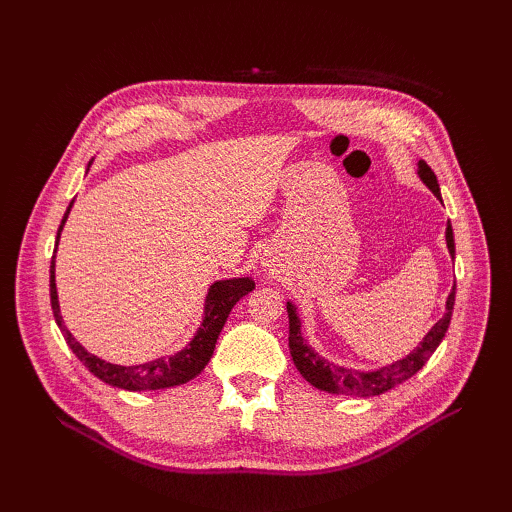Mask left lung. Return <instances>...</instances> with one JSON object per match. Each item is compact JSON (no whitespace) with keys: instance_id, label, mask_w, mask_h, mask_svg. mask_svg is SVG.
I'll return each instance as SVG.
<instances>
[{"instance_id":"obj_1","label":"left lung","mask_w":512,"mask_h":512,"mask_svg":"<svg viewBox=\"0 0 512 512\" xmlns=\"http://www.w3.org/2000/svg\"><path fill=\"white\" fill-rule=\"evenodd\" d=\"M416 173L427 185V188L433 192V196H436L442 203L440 185H438L436 175H433V170L423 160H418ZM446 247H448V254H451V258H455V239H453L451 222L446 224ZM453 305H455V286L446 299L444 316L436 324H433L431 331L423 337V342L418 344L410 354H406L404 359L393 361L389 365H382L378 369L356 371V369L339 367V365L327 361L324 356H320L312 346L305 342V337L301 333L299 309L292 301H288L286 309H288V320H290V335H288L290 356H292L294 365H297V369L301 371V376L320 391L335 393V395H350V397L382 395L386 391H391L393 386L414 376L416 371L429 361V356L436 352V348L442 342V337L448 331V324H451V316H453Z\"/></svg>"}]
</instances>
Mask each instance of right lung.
I'll return each mask as SVG.
<instances>
[{
	"label": "right lung",
	"mask_w": 512,
	"mask_h": 512,
	"mask_svg": "<svg viewBox=\"0 0 512 512\" xmlns=\"http://www.w3.org/2000/svg\"><path fill=\"white\" fill-rule=\"evenodd\" d=\"M89 166H91V162H89ZM89 166H87V170H89ZM72 205H74V200L66 209L64 220H61V226L57 230L55 254H57L61 230H64V224L68 220ZM55 254L51 260V307H53V316H55L59 331L64 333L66 344L72 348V352L76 356H79L81 363L91 371V374L106 384L117 386V389H126V391L170 389V386H179V384H185L192 378H196L211 359V354L215 350V342H218L220 331L224 329L230 309L235 307L237 301L241 297H245L247 292H252L256 286L252 277H228V280L213 282L207 290V297H205L203 322H200V327L196 329L190 342L185 344V348H181L179 352L170 354V356H162V359H153V361H147L141 365H117V363H108V361L100 359V356H96V354H91L81 342H76L74 335L66 329L64 318H61V312H59V299H57Z\"/></svg>",
	"instance_id": "1"
}]
</instances>
